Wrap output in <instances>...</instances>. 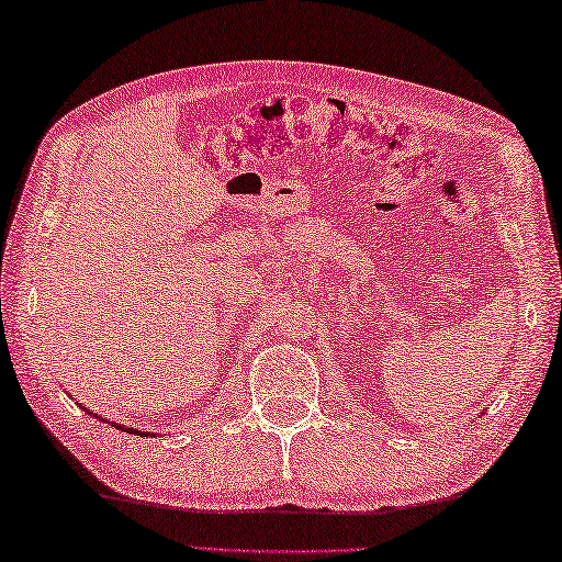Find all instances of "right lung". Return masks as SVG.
<instances>
[{"mask_svg":"<svg viewBox=\"0 0 562 562\" xmlns=\"http://www.w3.org/2000/svg\"><path fill=\"white\" fill-rule=\"evenodd\" d=\"M101 420H104V418H101ZM114 426H116V423H114ZM116 428H122V430H126V434H134V436H146V434H142L139 428H124V426H116Z\"/></svg>","mask_w":562,"mask_h":562,"instance_id":"obj_1","label":"right lung"}]
</instances>
